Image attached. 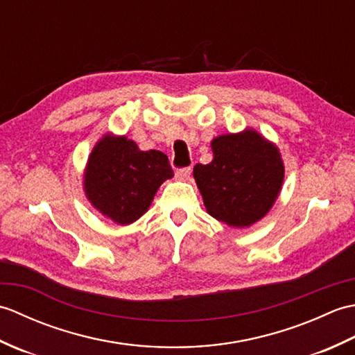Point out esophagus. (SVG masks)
Listing matches in <instances>:
<instances>
[{
	"label": "esophagus",
	"instance_id": "obj_1",
	"mask_svg": "<svg viewBox=\"0 0 355 355\" xmlns=\"http://www.w3.org/2000/svg\"><path fill=\"white\" fill-rule=\"evenodd\" d=\"M191 173H192L191 168L178 169V171L175 172V178H177V180H180V182H187V180L191 178Z\"/></svg>",
	"mask_w": 355,
	"mask_h": 355
}]
</instances>
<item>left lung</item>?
Returning <instances> with one entry per match:
<instances>
[{
  "mask_svg": "<svg viewBox=\"0 0 355 355\" xmlns=\"http://www.w3.org/2000/svg\"><path fill=\"white\" fill-rule=\"evenodd\" d=\"M210 146L212 162L193 168L207 214L230 227H250L270 212L282 189L279 148L253 128L218 135Z\"/></svg>",
  "mask_w": 355,
  "mask_h": 355,
  "instance_id": "1",
  "label": "left lung"
}]
</instances>
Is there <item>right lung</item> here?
<instances>
[{
  "label": "right lung",
  "instance_id": "obj_1",
  "mask_svg": "<svg viewBox=\"0 0 355 355\" xmlns=\"http://www.w3.org/2000/svg\"><path fill=\"white\" fill-rule=\"evenodd\" d=\"M172 177L168 155L162 150H141L126 135L107 132L88 155L82 182L97 212L128 225L148 212L158 187Z\"/></svg>",
  "mask_w": 355,
  "mask_h": 355
}]
</instances>
